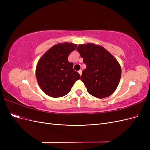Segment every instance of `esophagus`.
<instances>
[{"label":"esophagus","instance_id":"1","mask_svg":"<svg viewBox=\"0 0 150 150\" xmlns=\"http://www.w3.org/2000/svg\"><path fill=\"white\" fill-rule=\"evenodd\" d=\"M78 72H79V75H80V76H81V74H82V70L80 69L79 71H78Z\"/></svg>","mask_w":150,"mask_h":150}]
</instances>
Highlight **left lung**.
Segmentation results:
<instances>
[{"label": "left lung", "mask_w": 150, "mask_h": 150, "mask_svg": "<svg viewBox=\"0 0 150 150\" xmlns=\"http://www.w3.org/2000/svg\"><path fill=\"white\" fill-rule=\"evenodd\" d=\"M77 51L86 65L81 80L88 92L98 98L110 96L117 88L121 78L118 62L106 49L98 45H79Z\"/></svg>", "instance_id": "obj_1"}]
</instances>
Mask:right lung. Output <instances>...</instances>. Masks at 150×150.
Returning <instances> with one entry per match:
<instances>
[{
    "mask_svg": "<svg viewBox=\"0 0 150 150\" xmlns=\"http://www.w3.org/2000/svg\"><path fill=\"white\" fill-rule=\"evenodd\" d=\"M76 44L64 42L52 46L38 61L35 74L38 84L43 91L52 98L65 96L80 75L73 69V63L68 56L74 51Z\"/></svg>",
    "mask_w": 150,
    "mask_h": 150,
    "instance_id": "right-lung-1",
    "label": "right lung"
}]
</instances>
